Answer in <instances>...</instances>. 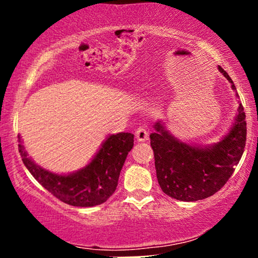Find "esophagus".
I'll list each match as a JSON object with an SVG mask.
<instances>
[{"instance_id":"obj_1","label":"esophagus","mask_w":258,"mask_h":258,"mask_svg":"<svg viewBox=\"0 0 258 258\" xmlns=\"http://www.w3.org/2000/svg\"><path fill=\"white\" fill-rule=\"evenodd\" d=\"M148 137H149V135H148L147 128H144V127L137 128V131H136V138H137L138 142H146Z\"/></svg>"}]
</instances>
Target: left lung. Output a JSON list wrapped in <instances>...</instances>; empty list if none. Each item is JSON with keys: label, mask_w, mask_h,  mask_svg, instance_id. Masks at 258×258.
<instances>
[{"label": "left lung", "mask_w": 258, "mask_h": 258, "mask_svg": "<svg viewBox=\"0 0 258 258\" xmlns=\"http://www.w3.org/2000/svg\"><path fill=\"white\" fill-rule=\"evenodd\" d=\"M218 70L232 85L226 70ZM150 133V146L154 150L158 182L162 191L180 201L203 200L214 195L227 183L240 161L246 142V121L241 103L228 132L214 144H190L180 141L159 120Z\"/></svg>", "instance_id": "left-lung-1"}]
</instances>
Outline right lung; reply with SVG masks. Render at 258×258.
Listing matches in <instances>:
<instances>
[{"mask_svg":"<svg viewBox=\"0 0 258 258\" xmlns=\"http://www.w3.org/2000/svg\"><path fill=\"white\" fill-rule=\"evenodd\" d=\"M19 138L23 162L35 179L59 200L72 206L92 207L105 203L117 186L121 168L133 148V135H109L86 166L69 173H55L41 167L29 156Z\"/></svg>","mask_w":258,"mask_h":258,"instance_id":"obj_1","label":"right lung"}]
</instances>
